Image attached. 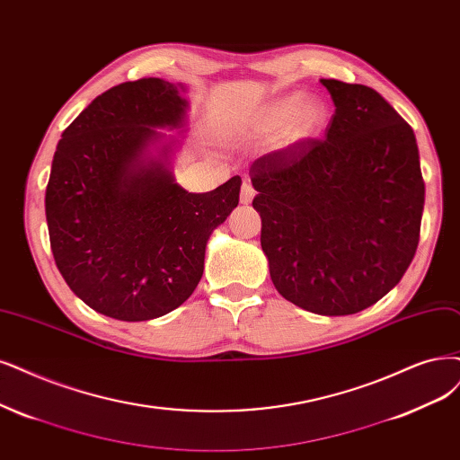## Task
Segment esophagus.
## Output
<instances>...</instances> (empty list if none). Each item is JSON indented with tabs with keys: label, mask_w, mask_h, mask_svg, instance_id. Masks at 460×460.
Here are the masks:
<instances>
[{
	"label": "esophagus",
	"mask_w": 460,
	"mask_h": 460,
	"mask_svg": "<svg viewBox=\"0 0 460 460\" xmlns=\"http://www.w3.org/2000/svg\"><path fill=\"white\" fill-rule=\"evenodd\" d=\"M253 195H256V190L250 183H243V190H241V202L243 204H250Z\"/></svg>",
	"instance_id": "1"
}]
</instances>
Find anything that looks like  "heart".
I'll list each match as a JSON object with an SVG mask.
<instances>
[{"label": "heart", "mask_w": 460, "mask_h": 460, "mask_svg": "<svg viewBox=\"0 0 460 460\" xmlns=\"http://www.w3.org/2000/svg\"><path fill=\"white\" fill-rule=\"evenodd\" d=\"M326 119L328 110L320 100L307 98L301 102V94L294 93L270 102L256 119L253 128L263 134L279 130L275 146L288 147L311 138L324 127Z\"/></svg>", "instance_id": "heart-1"}]
</instances>
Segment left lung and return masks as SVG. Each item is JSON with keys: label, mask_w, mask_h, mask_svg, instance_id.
Listing matches in <instances>:
<instances>
[{"label": "left lung", "mask_w": 460, "mask_h": 460, "mask_svg": "<svg viewBox=\"0 0 460 460\" xmlns=\"http://www.w3.org/2000/svg\"><path fill=\"white\" fill-rule=\"evenodd\" d=\"M335 104L324 140L253 161V208L279 294L326 316L360 313L402 280L420 233L413 128L366 84L320 81Z\"/></svg>", "instance_id": "8db88e82"}]
</instances>
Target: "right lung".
<instances>
[{
	"instance_id": "obj_1",
	"label": "right lung",
	"mask_w": 460,
	"mask_h": 460,
	"mask_svg": "<svg viewBox=\"0 0 460 460\" xmlns=\"http://www.w3.org/2000/svg\"><path fill=\"white\" fill-rule=\"evenodd\" d=\"M183 84L127 81L96 96L62 132L45 193L50 250L70 290L115 320L159 318L202 277L212 231L239 204L241 176L190 193L149 146L180 128Z\"/></svg>"
}]
</instances>
